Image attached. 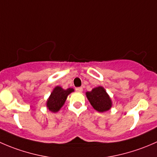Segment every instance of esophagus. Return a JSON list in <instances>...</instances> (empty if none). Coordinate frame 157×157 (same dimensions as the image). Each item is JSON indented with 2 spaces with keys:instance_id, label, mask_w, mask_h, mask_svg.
<instances>
[{
  "instance_id": "esophagus-1",
  "label": "esophagus",
  "mask_w": 157,
  "mask_h": 157,
  "mask_svg": "<svg viewBox=\"0 0 157 157\" xmlns=\"http://www.w3.org/2000/svg\"><path fill=\"white\" fill-rule=\"evenodd\" d=\"M76 91L78 92V93H81L83 91V88L82 87H77L76 88Z\"/></svg>"
}]
</instances>
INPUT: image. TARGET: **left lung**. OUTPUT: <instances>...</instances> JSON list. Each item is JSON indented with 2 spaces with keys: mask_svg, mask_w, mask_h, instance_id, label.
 Instances as JSON below:
<instances>
[{
  "mask_svg": "<svg viewBox=\"0 0 157 157\" xmlns=\"http://www.w3.org/2000/svg\"><path fill=\"white\" fill-rule=\"evenodd\" d=\"M86 98L95 110L99 112H105L112 107V101L106 90L99 86L86 92Z\"/></svg>",
  "mask_w": 157,
  "mask_h": 157,
  "instance_id": "8db88e82",
  "label": "left lung"
}]
</instances>
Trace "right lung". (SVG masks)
I'll return each mask as SVG.
<instances>
[{"instance_id":"1","label":"right lung","mask_w":157,"mask_h":157,"mask_svg":"<svg viewBox=\"0 0 157 157\" xmlns=\"http://www.w3.org/2000/svg\"><path fill=\"white\" fill-rule=\"evenodd\" d=\"M74 91L73 88L64 90L61 86H57L53 89L48 99H47L46 106L50 112H58L64 105L69 94Z\"/></svg>"}]
</instances>
